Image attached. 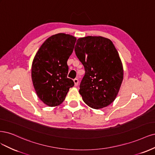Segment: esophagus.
Returning <instances> with one entry per match:
<instances>
[{"mask_svg": "<svg viewBox=\"0 0 155 155\" xmlns=\"http://www.w3.org/2000/svg\"><path fill=\"white\" fill-rule=\"evenodd\" d=\"M73 82L74 83V86H77V85L78 84V78H74L73 80Z\"/></svg>", "mask_w": 155, "mask_h": 155, "instance_id": "obj_1", "label": "esophagus"}]
</instances>
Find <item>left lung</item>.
Returning a JSON list of instances; mask_svg holds the SVG:
<instances>
[{"label": "left lung", "mask_w": 155, "mask_h": 155, "mask_svg": "<svg viewBox=\"0 0 155 155\" xmlns=\"http://www.w3.org/2000/svg\"><path fill=\"white\" fill-rule=\"evenodd\" d=\"M74 51L83 64L85 74L79 93L89 107H107L115 99L124 71L118 53L110 40L88 36L77 40Z\"/></svg>", "instance_id": "obj_1"}]
</instances>
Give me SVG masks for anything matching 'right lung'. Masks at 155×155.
Returning a JSON list of instances; mask_svg holds the SVG:
<instances>
[{
  "label": "right lung",
  "mask_w": 155,
  "mask_h": 155,
  "mask_svg": "<svg viewBox=\"0 0 155 155\" xmlns=\"http://www.w3.org/2000/svg\"><path fill=\"white\" fill-rule=\"evenodd\" d=\"M76 41L70 35H54L46 40L35 56L31 68L33 86L38 98L49 106L62 104L74 86L67 77V61Z\"/></svg>",
  "instance_id": "add662e5"
}]
</instances>
